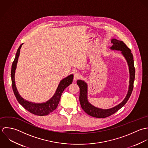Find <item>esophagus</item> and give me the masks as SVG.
<instances>
[{"instance_id":"obj_1","label":"esophagus","mask_w":148,"mask_h":148,"mask_svg":"<svg viewBox=\"0 0 148 148\" xmlns=\"http://www.w3.org/2000/svg\"><path fill=\"white\" fill-rule=\"evenodd\" d=\"M80 77H81V74H79L78 73H76L74 75V80L75 81L78 80V79H79Z\"/></svg>"}]
</instances>
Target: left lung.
<instances>
[{"mask_svg":"<svg viewBox=\"0 0 148 148\" xmlns=\"http://www.w3.org/2000/svg\"><path fill=\"white\" fill-rule=\"evenodd\" d=\"M112 43L113 45L110 47L112 50H120L122 55L125 57L128 63L129 73H130V81L129 87L127 94L124 100L117 106L109 109H101L97 108L91 104H90L87 98L88 94V86L87 84L82 80H78L77 81V85L79 87V102L82 109L89 116L95 118H106L112 116L117 112L119 109L122 108L127 102L130 98L133 89V84L135 78V67L134 66L133 56L131 52L130 49L126 45V44L121 40L116 39L112 40Z\"/></svg>","mask_w":148,"mask_h":148,"instance_id":"8db88e82","label":"left lung"}]
</instances>
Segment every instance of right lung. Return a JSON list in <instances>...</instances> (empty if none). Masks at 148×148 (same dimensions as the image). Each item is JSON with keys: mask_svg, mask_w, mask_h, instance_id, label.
<instances>
[{"mask_svg": "<svg viewBox=\"0 0 148 148\" xmlns=\"http://www.w3.org/2000/svg\"><path fill=\"white\" fill-rule=\"evenodd\" d=\"M21 44L18 48L15 58L12 64L11 67V81H12V87L14 91V93L16 97V98L18 102L27 111L30 113L34 114L36 116H46L50 113L53 112L55 109H57V106L59 103V100L60 99V97L62 93L63 92V90L66 89L67 86H69L70 84H72L73 79V75H70L67 77L62 79L59 83L58 87L56 90V92L54 96L48 101L45 103H35L30 102L27 101H26L23 98L21 97L19 95L16 87L15 86V70L16 68V64L18 62V58L19 56L20 53V49L22 47Z\"/></svg>", "mask_w": 148, "mask_h": 148, "instance_id": "1", "label": "right lung"}]
</instances>
